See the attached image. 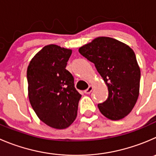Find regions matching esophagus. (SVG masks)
Instances as JSON below:
<instances>
[{
    "instance_id": "esophagus-1",
    "label": "esophagus",
    "mask_w": 156,
    "mask_h": 156,
    "mask_svg": "<svg viewBox=\"0 0 156 156\" xmlns=\"http://www.w3.org/2000/svg\"><path fill=\"white\" fill-rule=\"evenodd\" d=\"M92 90H93V87L90 85V86H89V87H88V88L86 89V90H84V93H85V94H90V92L92 91Z\"/></svg>"
}]
</instances>
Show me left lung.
<instances>
[{
	"mask_svg": "<svg viewBox=\"0 0 156 156\" xmlns=\"http://www.w3.org/2000/svg\"><path fill=\"white\" fill-rule=\"evenodd\" d=\"M79 52L94 64L108 87L107 99L98 104L101 113L112 120L127 116L140 92V69L133 50L112 38L98 37Z\"/></svg>",
	"mask_w": 156,
	"mask_h": 156,
	"instance_id": "obj_1",
	"label": "left lung"
}]
</instances>
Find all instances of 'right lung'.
<instances>
[{
    "instance_id": "add662e5",
    "label": "right lung",
    "mask_w": 156,
    "mask_h": 156,
    "mask_svg": "<svg viewBox=\"0 0 156 156\" xmlns=\"http://www.w3.org/2000/svg\"><path fill=\"white\" fill-rule=\"evenodd\" d=\"M72 50L56 45L43 47L27 69L29 100L41 121L55 129H66L77 116L81 95L66 70Z\"/></svg>"
}]
</instances>
